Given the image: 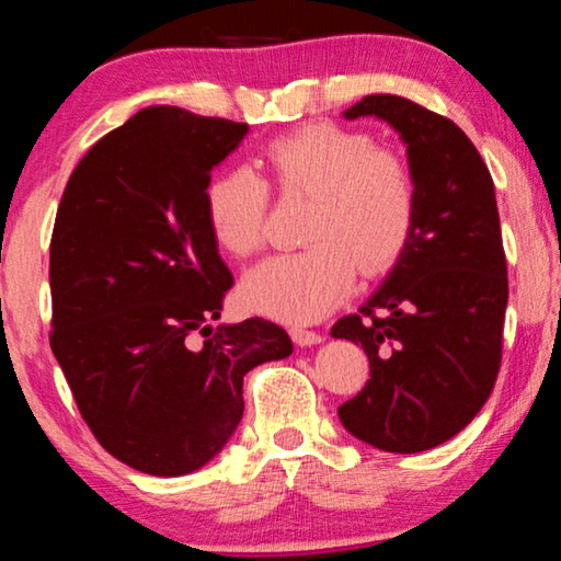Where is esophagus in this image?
Wrapping results in <instances>:
<instances>
[{"mask_svg":"<svg viewBox=\"0 0 561 561\" xmlns=\"http://www.w3.org/2000/svg\"><path fill=\"white\" fill-rule=\"evenodd\" d=\"M290 340H294L298 347H311V344L324 342V336L319 332H309V329H290Z\"/></svg>","mask_w":561,"mask_h":561,"instance_id":"34e87169","label":"esophagus"}]
</instances>
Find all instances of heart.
<instances>
[{"mask_svg": "<svg viewBox=\"0 0 561 561\" xmlns=\"http://www.w3.org/2000/svg\"><path fill=\"white\" fill-rule=\"evenodd\" d=\"M263 179L244 168L206 183V227L227 255L250 257L265 242L275 188L309 198L304 242L311 248L265 260L244 275L240 301L260 317L311 324L350 294L355 267L365 278L388 273L409 248L419 219V179L411 160L380 148L367 133L311 122L260 152Z\"/></svg>", "mask_w": 561, "mask_h": 561, "instance_id": "heart-1", "label": "heart"}]
</instances>
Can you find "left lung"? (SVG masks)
<instances>
[{
	"label": "left lung",
	"mask_w": 561,
	"mask_h": 561,
	"mask_svg": "<svg viewBox=\"0 0 561 561\" xmlns=\"http://www.w3.org/2000/svg\"><path fill=\"white\" fill-rule=\"evenodd\" d=\"M367 114L403 137L419 219L388 280L332 327L370 359V380L336 413L365 444L413 455L462 432L493 393L508 267L493 179L470 137L396 94L365 96L344 117Z\"/></svg>",
	"instance_id": "obj_1"
}]
</instances>
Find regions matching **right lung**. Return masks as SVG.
<instances>
[{"instance_id":"add662e5","label":"right lung","mask_w":561,"mask_h":561,"mask_svg":"<svg viewBox=\"0 0 561 561\" xmlns=\"http://www.w3.org/2000/svg\"><path fill=\"white\" fill-rule=\"evenodd\" d=\"M244 122L148 106L73 168L50 237V350L96 442L156 478L204 467L244 411L242 378L294 352L265 319L211 327L232 273L204 188Z\"/></svg>"}]
</instances>
